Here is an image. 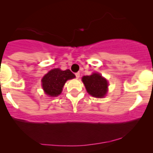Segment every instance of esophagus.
I'll list each match as a JSON object with an SVG mask.
<instances>
[{"instance_id":"1","label":"esophagus","mask_w":153,"mask_h":153,"mask_svg":"<svg viewBox=\"0 0 153 153\" xmlns=\"http://www.w3.org/2000/svg\"><path fill=\"white\" fill-rule=\"evenodd\" d=\"M75 77H76V78H80V73H79V72H77V73H75Z\"/></svg>"}]
</instances>
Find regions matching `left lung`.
<instances>
[{
  "mask_svg": "<svg viewBox=\"0 0 153 153\" xmlns=\"http://www.w3.org/2000/svg\"><path fill=\"white\" fill-rule=\"evenodd\" d=\"M86 91L95 98H103L107 92L108 82L100 74L93 73L82 78Z\"/></svg>",
  "mask_w": 153,
  "mask_h": 153,
  "instance_id": "1",
  "label": "left lung"
}]
</instances>
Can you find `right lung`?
Masks as SVG:
<instances>
[{
    "label": "right lung",
    "instance_id": "right-lung-1",
    "mask_svg": "<svg viewBox=\"0 0 153 153\" xmlns=\"http://www.w3.org/2000/svg\"><path fill=\"white\" fill-rule=\"evenodd\" d=\"M75 77V75L69 69L64 71L60 69H52L42 78L43 89L49 96H58L61 93L66 81Z\"/></svg>",
    "mask_w": 153,
    "mask_h": 153
}]
</instances>
